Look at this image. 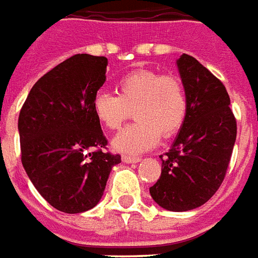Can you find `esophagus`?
Returning a JSON list of instances; mask_svg holds the SVG:
<instances>
[{
	"label": "esophagus",
	"instance_id": "obj_1",
	"mask_svg": "<svg viewBox=\"0 0 258 258\" xmlns=\"http://www.w3.org/2000/svg\"><path fill=\"white\" fill-rule=\"evenodd\" d=\"M121 160H123V163H125V164H134V163H139V161H141V158L139 157L130 156V154H123V156H121Z\"/></svg>",
	"mask_w": 258,
	"mask_h": 258
}]
</instances>
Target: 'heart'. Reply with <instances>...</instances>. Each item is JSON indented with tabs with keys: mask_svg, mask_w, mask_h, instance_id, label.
<instances>
[{
	"mask_svg": "<svg viewBox=\"0 0 258 258\" xmlns=\"http://www.w3.org/2000/svg\"><path fill=\"white\" fill-rule=\"evenodd\" d=\"M117 95L98 91L93 98L95 119L106 130H119L134 112V124L113 139L124 153H142L154 148L163 135L171 138L182 128L187 114V95L180 79L157 71L138 70L116 85Z\"/></svg>",
	"mask_w": 258,
	"mask_h": 258,
	"instance_id": "b5f03b06",
	"label": "heart"
}]
</instances>
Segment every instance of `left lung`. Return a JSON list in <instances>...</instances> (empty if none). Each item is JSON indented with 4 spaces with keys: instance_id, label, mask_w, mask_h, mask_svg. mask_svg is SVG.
Returning a JSON list of instances; mask_svg holds the SVG:
<instances>
[{
    "instance_id": "1",
    "label": "left lung",
    "mask_w": 258,
    "mask_h": 258,
    "mask_svg": "<svg viewBox=\"0 0 258 258\" xmlns=\"http://www.w3.org/2000/svg\"><path fill=\"white\" fill-rule=\"evenodd\" d=\"M187 95V114L161 157V176L150 196L167 211L201 207L219 190L236 139V120L226 87L194 57L176 61Z\"/></svg>"
}]
</instances>
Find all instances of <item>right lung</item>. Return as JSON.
I'll use <instances>...</instances> for the list:
<instances>
[{"instance_id":"1","label":"right lung","mask_w":258,"mask_h":258,"mask_svg":"<svg viewBox=\"0 0 258 258\" xmlns=\"http://www.w3.org/2000/svg\"><path fill=\"white\" fill-rule=\"evenodd\" d=\"M108 58L75 54L32 86L19 114L22 164L51 207L64 213L94 208L119 154L102 152L108 141L93 112L105 83Z\"/></svg>"}]
</instances>
